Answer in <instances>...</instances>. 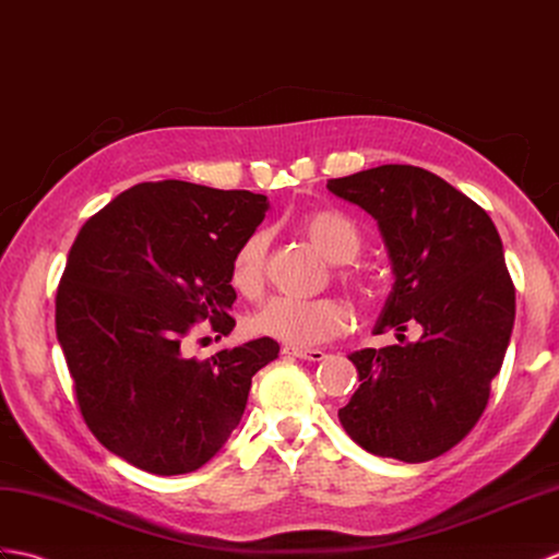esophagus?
I'll return each instance as SVG.
<instances>
[{"label":"esophagus","instance_id":"1","mask_svg":"<svg viewBox=\"0 0 559 559\" xmlns=\"http://www.w3.org/2000/svg\"><path fill=\"white\" fill-rule=\"evenodd\" d=\"M282 354L294 356V358H304V361H313V364L322 361V358L328 356L322 349H296V346H284Z\"/></svg>","mask_w":559,"mask_h":559}]
</instances>
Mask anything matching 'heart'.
Returning a JSON list of instances; mask_svg holds the SVG:
<instances>
[{"label":"heart","mask_w":559,"mask_h":559,"mask_svg":"<svg viewBox=\"0 0 559 559\" xmlns=\"http://www.w3.org/2000/svg\"><path fill=\"white\" fill-rule=\"evenodd\" d=\"M299 229L330 263H342L337 277L364 306H376L382 299V284L368 270L354 265L364 251V234L356 222L334 207H316L299 217ZM267 234L253 231L239 243L231 258L229 282L241 294H255L265 280ZM349 328V311L334 296L322 299H289L275 296L258 308L251 318V330L260 337L277 340L296 349H308L337 337Z\"/></svg>","instance_id":"b5f03b06"}]
</instances>
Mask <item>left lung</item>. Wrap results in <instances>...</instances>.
<instances>
[{
	"instance_id": "obj_1",
	"label": "left lung",
	"mask_w": 559,
	"mask_h": 559,
	"mask_svg": "<svg viewBox=\"0 0 559 559\" xmlns=\"http://www.w3.org/2000/svg\"><path fill=\"white\" fill-rule=\"evenodd\" d=\"M328 189L378 219L396 280L376 332H400V344L349 356L361 384L340 420L370 454L428 462L478 424L504 361L516 296L500 234L420 167L380 165ZM412 324L421 337L404 343Z\"/></svg>"
}]
</instances>
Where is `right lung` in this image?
<instances>
[{
    "mask_svg": "<svg viewBox=\"0 0 559 559\" xmlns=\"http://www.w3.org/2000/svg\"><path fill=\"white\" fill-rule=\"evenodd\" d=\"M267 198L165 179L123 191L81 227L57 289V340L85 426L147 474L201 468L239 426L270 337L189 358L195 322L229 334L239 243Z\"/></svg>",
    "mask_w": 559,
    "mask_h": 559,
    "instance_id": "right-lung-1",
    "label": "right lung"
}]
</instances>
